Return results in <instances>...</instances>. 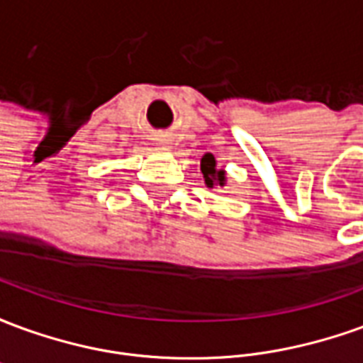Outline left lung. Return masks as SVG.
<instances>
[{
	"instance_id": "1",
	"label": "left lung",
	"mask_w": 363,
	"mask_h": 363,
	"mask_svg": "<svg viewBox=\"0 0 363 363\" xmlns=\"http://www.w3.org/2000/svg\"><path fill=\"white\" fill-rule=\"evenodd\" d=\"M200 171L204 174V182L208 189H216V186H228V174L225 171L218 167V161L212 153H206L200 159Z\"/></svg>"
}]
</instances>
